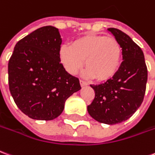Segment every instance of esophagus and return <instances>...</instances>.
I'll list each match as a JSON object with an SVG mask.
<instances>
[{"instance_id": "obj_1", "label": "esophagus", "mask_w": 155, "mask_h": 155, "mask_svg": "<svg viewBox=\"0 0 155 155\" xmlns=\"http://www.w3.org/2000/svg\"><path fill=\"white\" fill-rule=\"evenodd\" d=\"M80 83H81V86H85V85H88V83H87V82H85V81H82V80H81V81H80Z\"/></svg>"}]
</instances>
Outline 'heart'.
<instances>
[{"instance_id":"obj_1","label":"heart","mask_w":155,"mask_h":155,"mask_svg":"<svg viewBox=\"0 0 155 155\" xmlns=\"http://www.w3.org/2000/svg\"><path fill=\"white\" fill-rule=\"evenodd\" d=\"M59 54L68 73L76 74L83 66L85 59V77L107 81L118 71L122 48L113 37L87 35L75 39L70 46H61Z\"/></svg>"}]
</instances>
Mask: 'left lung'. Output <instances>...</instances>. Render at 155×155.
Masks as SVG:
<instances>
[{"mask_svg":"<svg viewBox=\"0 0 155 155\" xmlns=\"http://www.w3.org/2000/svg\"><path fill=\"white\" fill-rule=\"evenodd\" d=\"M119 42L123 61L117 74L100 85H91L95 98L87 111L105 124H117L134 115L141 106L146 91L148 70L141 48L117 28L107 29Z\"/></svg>","mask_w":155,"mask_h":155,"instance_id":"1","label":"left lung"}]
</instances>
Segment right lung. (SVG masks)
<instances>
[{
	"mask_svg": "<svg viewBox=\"0 0 155 155\" xmlns=\"http://www.w3.org/2000/svg\"><path fill=\"white\" fill-rule=\"evenodd\" d=\"M59 29L46 26L18 41L8 63L9 90L24 114L36 120H53L65 101L81 89L80 81L60 63Z\"/></svg>",
	"mask_w": 155,
	"mask_h": 155,
	"instance_id": "right-lung-1",
	"label": "right lung"
}]
</instances>
